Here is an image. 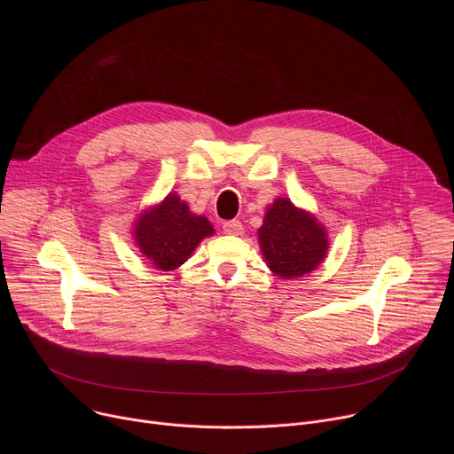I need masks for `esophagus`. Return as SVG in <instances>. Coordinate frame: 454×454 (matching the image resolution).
Masks as SVG:
<instances>
[{
    "mask_svg": "<svg viewBox=\"0 0 454 454\" xmlns=\"http://www.w3.org/2000/svg\"><path fill=\"white\" fill-rule=\"evenodd\" d=\"M223 231L226 235H240L242 233V223L240 221H226V223H223Z\"/></svg>",
    "mask_w": 454,
    "mask_h": 454,
    "instance_id": "obj_1",
    "label": "esophagus"
}]
</instances>
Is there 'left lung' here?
I'll list each match as a JSON object with an SVG mask.
<instances>
[{
    "instance_id": "8db88e82",
    "label": "left lung",
    "mask_w": 454,
    "mask_h": 454,
    "mask_svg": "<svg viewBox=\"0 0 454 454\" xmlns=\"http://www.w3.org/2000/svg\"><path fill=\"white\" fill-rule=\"evenodd\" d=\"M258 244L268 268L277 277L291 280L314 271L325 261L329 237L312 214L296 208L287 198H278L258 228Z\"/></svg>"
}]
</instances>
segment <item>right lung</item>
Masks as SVG:
<instances>
[{
    "label": "right lung",
    "mask_w": 454,
    "mask_h": 454,
    "mask_svg": "<svg viewBox=\"0 0 454 454\" xmlns=\"http://www.w3.org/2000/svg\"><path fill=\"white\" fill-rule=\"evenodd\" d=\"M133 235L156 270L174 271L205 237L214 235V226L205 215H193L177 193L170 192L160 205L138 217Z\"/></svg>",
    "instance_id": "right-lung-1"
}]
</instances>
